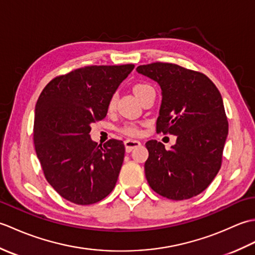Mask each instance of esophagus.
<instances>
[{"label": "esophagus", "instance_id": "34e87169", "mask_svg": "<svg viewBox=\"0 0 255 255\" xmlns=\"http://www.w3.org/2000/svg\"><path fill=\"white\" fill-rule=\"evenodd\" d=\"M140 145H141V142L138 141V140H132V139L125 140V148H126L127 152H130V151L140 147Z\"/></svg>", "mask_w": 255, "mask_h": 255}]
</instances>
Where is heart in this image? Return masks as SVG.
Listing matches in <instances>:
<instances>
[{"instance_id":"obj_1","label":"heart","mask_w":255,"mask_h":255,"mask_svg":"<svg viewBox=\"0 0 255 255\" xmlns=\"http://www.w3.org/2000/svg\"><path fill=\"white\" fill-rule=\"evenodd\" d=\"M150 91H153V88L147 83H139V84H136L133 86L134 94H136V96L139 100H141L142 97ZM116 101H117V95L113 94L111 96L110 101H108V110L110 111L114 110V107H115V105H116ZM122 131L129 134V136H137V134L139 133V129L136 125L130 124V125H126V126L123 127Z\"/></svg>"}]
</instances>
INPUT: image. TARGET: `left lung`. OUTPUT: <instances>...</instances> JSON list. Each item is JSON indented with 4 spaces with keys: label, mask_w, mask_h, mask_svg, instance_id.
<instances>
[{
    "label": "left lung",
    "mask_w": 255,
    "mask_h": 255,
    "mask_svg": "<svg viewBox=\"0 0 255 255\" xmlns=\"http://www.w3.org/2000/svg\"><path fill=\"white\" fill-rule=\"evenodd\" d=\"M137 72L158 82L162 90L156 132L176 136L170 150L156 140L145 143L149 185L173 200L196 196L219 172L228 136L220 92L204 73L174 63L143 64Z\"/></svg>",
    "instance_id": "left-lung-1"
}]
</instances>
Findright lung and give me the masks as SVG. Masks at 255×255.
<instances>
[{"mask_svg": "<svg viewBox=\"0 0 255 255\" xmlns=\"http://www.w3.org/2000/svg\"><path fill=\"white\" fill-rule=\"evenodd\" d=\"M133 64L90 66L51 80L35 107L34 144L48 183L69 202H100L116 185L125 145L97 144L91 124L106 117L108 101Z\"/></svg>", "mask_w": 255, "mask_h": 255, "instance_id": "obj_1", "label": "right lung"}]
</instances>
